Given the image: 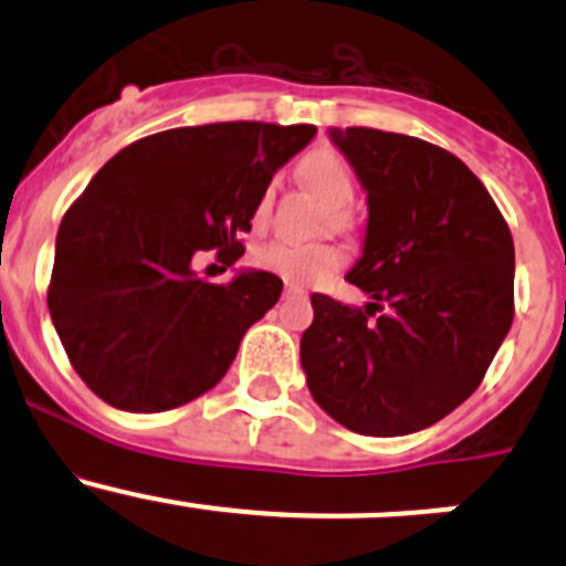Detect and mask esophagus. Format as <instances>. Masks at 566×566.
Wrapping results in <instances>:
<instances>
[{
  "label": "esophagus",
  "mask_w": 566,
  "mask_h": 566,
  "mask_svg": "<svg viewBox=\"0 0 566 566\" xmlns=\"http://www.w3.org/2000/svg\"><path fill=\"white\" fill-rule=\"evenodd\" d=\"M290 295H304L298 287H284V298H290Z\"/></svg>",
  "instance_id": "obj_1"
}]
</instances>
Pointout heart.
I'll use <instances>...</instances> for the list:
<instances>
[{
  "label": "heart",
  "instance_id": "1",
  "mask_svg": "<svg viewBox=\"0 0 566 566\" xmlns=\"http://www.w3.org/2000/svg\"><path fill=\"white\" fill-rule=\"evenodd\" d=\"M301 175H304L306 186L317 193L323 202H328L331 208H347L356 197V180H353L350 167H347L345 158L334 150H315L312 156H306V161L301 164ZM271 188H265L256 202L254 219L265 221L268 210H271ZM339 216V224H342ZM256 262L265 271L276 273L279 279L290 284H315L319 279L328 276L336 265L342 262L339 249L331 247V243H295V241H271L256 251Z\"/></svg>",
  "mask_w": 566,
  "mask_h": 566
}]
</instances>
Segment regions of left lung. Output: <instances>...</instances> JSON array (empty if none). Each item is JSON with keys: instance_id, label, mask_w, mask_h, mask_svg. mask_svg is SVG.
Masks as SVG:
<instances>
[{"instance_id": "1", "label": "left lung", "mask_w": 566, "mask_h": 566, "mask_svg": "<svg viewBox=\"0 0 566 566\" xmlns=\"http://www.w3.org/2000/svg\"><path fill=\"white\" fill-rule=\"evenodd\" d=\"M328 136L367 191V235L347 282L369 301L353 310L312 295L301 367L342 427L408 436L482 384L515 317V243L488 188L452 153L375 128Z\"/></svg>"}]
</instances>
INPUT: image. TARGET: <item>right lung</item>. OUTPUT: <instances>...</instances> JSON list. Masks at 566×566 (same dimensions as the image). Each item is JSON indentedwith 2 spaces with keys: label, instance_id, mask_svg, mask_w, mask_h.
Returning <instances> with one entry per match:
<instances>
[{
  "label": "right lung",
  "instance_id": "obj_1",
  "mask_svg": "<svg viewBox=\"0 0 566 566\" xmlns=\"http://www.w3.org/2000/svg\"><path fill=\"white\" fill-rule=\"evenodd\" d=\"M315 125L213 123L145 136L98 169L56 232L49 312L78 378L112 408L158 413L210 391L282 279L230 284L197 251L241 260L256 202Z\"/></svg>",
  "mask_w": 566,
  "mask_h": 566
}]
</instances>
